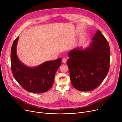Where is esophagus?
Listing matches in <instances>:
<instances>
[{"label": "esophagus", "instance_id": "obj_1", "mask_svg": "<svg viewBox=\"0 0 122 122\" xmlns=\"http://www.w3.org/2000/svg\"><path fill=\"white\" fill-rule=\"evenodd\" d=\"M66 61H67V59L66 58H63L62 59V62L64 63H66Z\"/></svg>", "mask_w": 122, "mask_h": 122}]
</instances>
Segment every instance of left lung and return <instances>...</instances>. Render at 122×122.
<instances>
[{
  "mask_svg": "<svg viewBox=\"0 0 122 122\" xmlns=\"http://www.w3.org/2000/svg\"><path fill=\"white\" fill-rule=\"evenodd\" d=\"M71 84L80 91L93 90L101 83L109 70L110 49L109 43L97 30L88 47L73 49L68 53Z\"/></svg>",
  "mask_w": 122,
  "mask_h": 122,
  "instance_id": "8db88e82",
  "label": "left lung"
}]
</instances>
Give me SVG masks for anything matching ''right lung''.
<instances>
[{"label": "right lung", "instance_id": "add662e5", "mask_svg": "<svg viewBox=\"0 0 122 122\" xmlns=\"http://www.w3.org/2000/svg\"><path fill=\"white\" fill-rule=\"evenodd\" d=\"M18 39L19 36L14 41L11 49V67L14 78L28 92L39 94L47 92L53 85L56 73L61 64V58L46 61L35 67L28 66L21 62L17 56Z\"/></svg>", "mask_w": 122, "mask_h": 122}]
</instances>
